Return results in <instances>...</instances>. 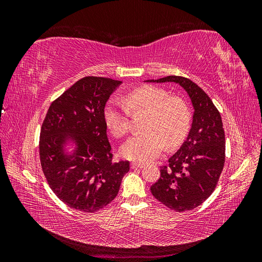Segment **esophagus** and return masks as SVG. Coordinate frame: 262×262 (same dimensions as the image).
<instances>
[{"label":"esophagus","instance_id":"34e87169","mask_svg":"<svg viewBox=\"0 0 262 262\" xmlns=\"http://www.w3.org/2000/svg\"><path fill=\"white\" fill-rule=\"evenodd\" d=\"M143 164H141V163H136V162H133V163H131V168L132 169H138V168H143Z\"/></svg>","mask_w":262,"mask_h":262}]
</instances>
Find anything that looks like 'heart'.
Masks as SVG:
<instances>
[{"instance_id":"b5f03b06","label":"heart","mask_w":262,"mask_h":262,"mask_svg":"<svg viewBox=\"0 0 262 262\" xmlns=\"http://www.w3.org/2000/svg\"><path fill=\"white\" fill-rule=\"evenodd\" d=\"M155 86H142L126 93L121 100L112 99L104 109L107 128L116 137L130 130V113L147 112L144 132L136 134L122 144L120 152L126 160L147 163L160 155L166 143L179 144L189 129L190 115L186 104Z\"/></svg>"}]
</instances>
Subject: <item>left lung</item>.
<instances>
[{
	"label": "left lung",
	"instance_id": "obj_1",
	"mask_svg": "<svg viewBox=\"0 0 262 262\" xmlns=\"http://www.w3.org/2000/svg\"><path fill=\"white\" fill-rule=\"evenodd\" d=\"M148 83H175L186 91L193 107L187 139L161 169L150 192L166 207L178 212L199 207L216 187L225 162V134L216 107L201 87L181 76Z\"/></svg>",
	"mask_w": 262,
	"mask_h": 262
}]
</instances>
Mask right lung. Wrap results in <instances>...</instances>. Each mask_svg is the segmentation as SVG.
Returning <instances> with one entry per match:
<instances>
[{"label":"right lung","instance_id":"right-lung-1","mask_svg":"<svg viewBox=\"0 0 262 262\" xmlns=\"http://www.w3.org/2000/svg\"><path fill=\"white\" fill-rule=\"evenodd\" d=\"M121 81L87 76L55 99L43 120L39 142L41 167L59 199L85 213L117 196L129 162L112 161L104 119L106 102Z\"/></svg>","mask_w":262,"mask_h":262}]
</instances>
